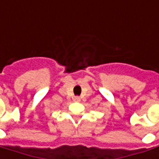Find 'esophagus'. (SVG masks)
<instances>
[{"instance_id":"34e87169","label":"esophagus","mask_w":159,"mask_h":159,"mask_svg":"<svg viewBox=\"0 0 159 159\" xmlns=\"http://www.w3.org/2000/svg\"><path fill=\"white\" fill-rule=\"evenodd\" d=\"M74 100L75 101H80V98L79 97H74Z\"/></svg>"}]
</instances>
